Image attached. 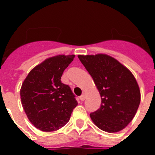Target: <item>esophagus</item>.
Returning a JSON list of instances; mask_svg holds the SVG:
<instances>
[{
  "mask_svg": "<svg viewBox=\"0 0 155 155\" xmlns=\"http://www.w3.org/2000/svg\"><path fill=\"white\" fill-rule=\"evenodd\" d=\"M85 98H86V96H85V94L81 95V96L80 97V100L81 101H84L85 100Z\"/></svg>",
  "mask_w": 155,
  "mask_h": 155,
  "instance_id": "esophagus-1",
  "label": "esophagus"
}]
</instances>
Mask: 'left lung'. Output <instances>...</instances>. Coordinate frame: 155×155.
<instances>
[{"label":"left lung","mask_w":155,"mask_h":155,"mask_svg":"<svg viewBox=\"0 0 155 155\" xmlns=\"http://www.w3.org/2000/svg\"><path fill=\"white\" fill-rule=\"evenodd\" d=\"M101 97L99 109L90 113L94 124L108 133L123 130L137 113L141 95L133 74L110 56L78 55Z\"/></svg>","instance_id":"8db88e82"}]
</instances>
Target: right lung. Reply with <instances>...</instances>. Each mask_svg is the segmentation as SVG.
Returning a JSON list of instances; mask_svg holds the SVG:
<instances>
[{
  "instance_id": "obj_1",
  "label": "right lung",
  "mask_w": 155,
  "mask_h": 155,
  "mask_svg": "<svg viewBox=\"0 0 155 155\" xmlns=\"http://www.w3.org/2000/svg\"><path fill=\"white\" fill-rule=\"evenodd\" d=\"M75 55L46 59L28 74L21 87V101L33 125L44 132L60 129L68 122L77 101L71 87L61 81Z\"/></svg>"
}]
</instances>
